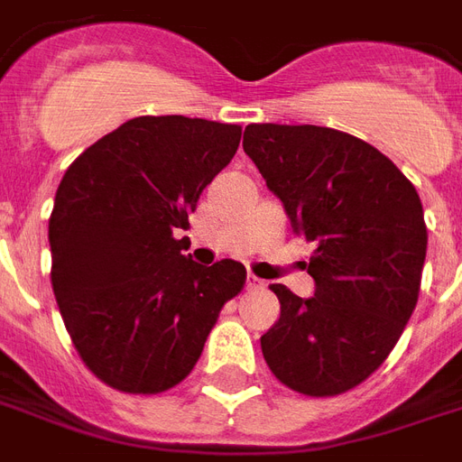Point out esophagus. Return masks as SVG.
<instances>
[{"instance_id": "obj_1", "label": "esophagus", "mask_w": 462, "mask_h": 462, "mask_svg": "<svg viewBox=\"0 0 462 462\" xmlns=\"http://www.w3.org/2000/svg\"><path fill=\"white\" fill-rule=\"evenodd\" d=\"M263 287V280H258L255 275L245 277V290H260Z\"/></svg>"}]
</instances>
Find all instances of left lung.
I'll list each match as a JSON object with an SVG mask.
<instances>
[{
	"instance_id": "obj_1",
	"label": "left lung",
	"mask_w": 462,
	"mask_h": 462,
	"mask_svg": "<svg viewBox=\"0 0 462 462\" xmlns=\"http://www.w3.org/2000/svg\"><path fill=\"white\" fill-rule=\"evenodd\" d=\"M245 155L317 244L314 297L270 284L280 319L260 338L273 375L307 397H336L383 365L419 300L426 258L421 199L394 162L326 126L251 124Z\"/></svg>"
}]
</instances>
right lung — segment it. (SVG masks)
I'll list each match as a JSON object with an SVG mask.
<instances>
[{"label":"right lung","instance_id":"add662e5","mask_svg":"<svg viewBox=\"0 0 462 462\" xmlns=\"http://www.w3.org/2000/svg\"><path fill=\"white\" fill-rule=\"evenodd\" d=\"M244 128L138 116L62 175L48 221L51 282L79 358L104 384L158 394L185 380L245 268L185 255L189 214L226 168Z\"/></svg>","mask_w":462,"mask_h":462}]
</instances>
